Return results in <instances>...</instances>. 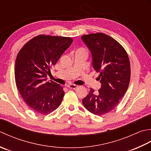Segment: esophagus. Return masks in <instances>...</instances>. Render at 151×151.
Returning <instances> with one entry per match:
<instances>
[{"label": "esophagus", "instance_id": "34e87169", "mask_svg": "<svg viewBox=\"0 0 151 151\" xmlns=\"http://www.w3.org/2000/svg\"><path fill=\"white\" fill-rule=\"evenodd\" d=\"M68 87L70 88H72V89H76L78 87V86L76 85H74V84H70L68 85Z\"/></svg>", "mask_w": 151, "mask_h": 151}]
</instances>
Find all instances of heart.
Returning <instances> with one entry per match:
<instances>
[{"instance_id": "1", "label": "heart", "mask_w": 151, "mask_h": 151, "mask_svg": "<svg viewBox=\"0 0 151 151\" xmlns=\"http://www.w3.org/2000/svg\"><path fill=\"white\" fill-rule=\"evenodd\" d=\"M81 50V51H83L86 52V51H85V50H84V49H81V50Z\"/></svg>"}]
</instances>
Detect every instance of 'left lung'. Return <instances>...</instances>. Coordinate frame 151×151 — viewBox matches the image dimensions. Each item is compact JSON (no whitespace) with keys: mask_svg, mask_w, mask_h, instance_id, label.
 Here are the masks:
<instances>
[{"mask_svg":"<svg viewBox=\"0 0 151 151\" xmlns=\"http://www.w3.org/2000/svg\"><path fill=\"white\" fill-rule=\"evenodd\" d=\"M82 40L90 50L94 70L100 73L101 88L90 93L82 103L89 112L104 115L118 106L130 81V64L124 48L111 37L98 32L83 35Z\"/></svg>","mask_w":151,"mask_h":151,"instance_id":"1","label":"left lung"}]
</instances>
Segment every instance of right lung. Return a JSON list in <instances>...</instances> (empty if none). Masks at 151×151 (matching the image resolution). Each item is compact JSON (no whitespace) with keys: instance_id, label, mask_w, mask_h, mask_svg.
Instances as JSON below:
<instances>
[{"instance_id":"1","label":"right lung","mask_w":151,"mask_h":151,"mask_svg":"<svg viewBox=\"0 0 151 151\" xmlns=\"http://www.w3.org/2000/svg\"><path fill=\"white\" fill-rule=\"evenodd\" d=\"M70 37L40 35L27 42L17 55L15 79L18 91L30 109L47 115L57 109L63 99V87L47 74L71 45Z\"/></svg>"}]
</instances>
